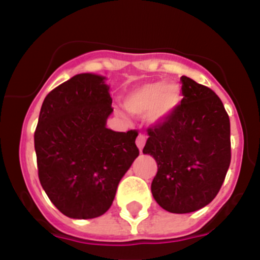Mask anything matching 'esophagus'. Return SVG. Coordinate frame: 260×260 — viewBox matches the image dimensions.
Masks as SVG:
<instances>
[{
	"mask_svg": "<svg viewBox=\"0 0 260 260\" xmlns=\"http://www.w3.org/2000/svg\"><path fill=\"white\" fill-rule=\"evenodd\" d=\"M145 141H146V136H145V135H143V133H140L139 136H137V139H136V145H137V148L140 149V152L143 150L144 145H145Z\"/></svg>",
	"mask_w": 260,
	"mask_h": 260,
	"instance_id": "1",
	"label": "esophagus"
}]
</instances>
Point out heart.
Segmentation results:
<instances>
[{
	"label": "heart",
	"instance_id": "heart-1",
	"mask_svg": "<svg viewBox=\"0 0 260 260\" xmlns=\"http://www.w3.org/2000/svg\"><path fill=\"white\" fill-rule=\"evenodd\" d=\"M180 101L182 92L177 83L152 82L131 91L124 105L132 114L148 112L149 120L161 121L175 111Z\"/></svg>",
	"mask_w": 260,
	"mask_h": 260
}]
</instances>
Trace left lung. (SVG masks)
Masks as SVG:
<instances>
[{
    "label": "left lung",
    "mask_w": 260,
    "mask_h": 260,
    "mask_svg": "<svg viewBox=\"0 0 260 260\" xmlns=\"http://www.w3.org/2000/svg\"><path fill=\"white\" fill-rule=\"evenodd\" d=\"M183 99L175 111L148 128L144 154L158 170L155 202L171 213H189L216 198L230 165L229 115L216 92L182 76Z\"/></svg>",
    "instance_id": "8db88e82"
}]
</instances>
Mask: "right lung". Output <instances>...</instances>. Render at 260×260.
Segmentation results:
<instances>
[{"instance_id":"obj_1","label":"right lung","mask_w":260,"mask_h":260,"mask_svg":"<svg viewBox=\"0 0 260 260\" xmlns=\"http://www.w3.org/2000/svg\"><path fill=\"white\" fill-rule=\"evenodd\" d=\"M108 90L105 77L77 74L52 90L40 110L34 135L40 184L71 218L106 213L139 155L137 131L106 127L114 111Z\"/></svg>"}]
</instances>
